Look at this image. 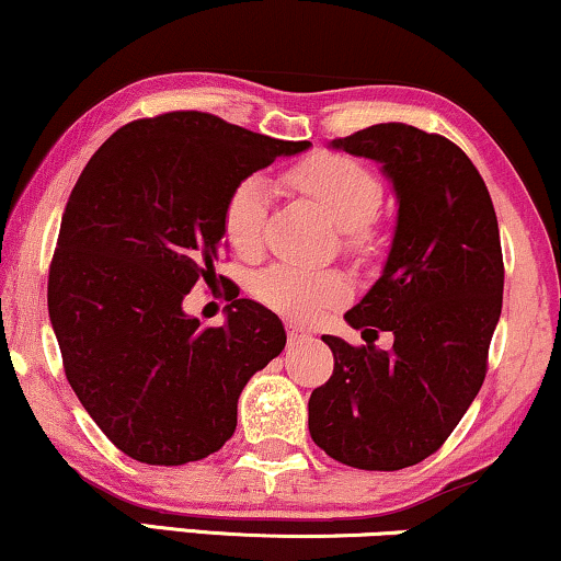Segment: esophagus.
<instances>
[{"instance_id": "esophagus-1", "label": "esophagus", "mask_w": 561, "mask_h": 561, "mask_svg": "<svg viewBox=\"0 0 561 561\" xmlns=\"http://www.w3.org/2000/svg\"><path fill=\"white\" fill-rule=\"evenodd\" d=\"M287 339H289V344H297V342H305V339H308V333H305L297 323H287Z\"/></svg>"}]
</instances>
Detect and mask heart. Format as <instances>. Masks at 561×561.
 <instances>
[{"label":"heart","instance_id":"obj_1","mask_svg":"<svg viewBox=\"0 0 561 561\" xmlns=\"http://www.w3.org/2000/svg\"><path fill=\"white\" fill-rule=\"evenodd\" d=\"M282 183L323 211L333 228L363 243L365 225L380 209V183L365 165L344 154H313L285 170ZM266 228V186L259 175L240 179L222 204V236L232 251L251 256L261 248ZM253 295L276 313L310 321L321 310L344 302L350 279L342 272H308L274 264L253 276Z\"/></svg>","mask_w":561,"mask_h":561}]
</instances>
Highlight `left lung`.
<instances>
[{
	"label": "left lung",
	"mask_w": 561,
	"mask_h": 561,
	"mask_svg": "<svg viewBox=\"0 0 561 561\" xmlns=\"http://www.w3.org/2000/svg\"><path fill=\"white\" fill-rule=\"evenodd\" d=\"M331 147L380 162L393 183V243L380 279L346 310L352 329L394 333V350L323 336L333 375L308 401L318 448L363 471L432 456L486 375L502 313V245L484 179L466 152L409 124H375Z\"/></svg>",
	"instance_id": "8db88e82"
}]
</instances>
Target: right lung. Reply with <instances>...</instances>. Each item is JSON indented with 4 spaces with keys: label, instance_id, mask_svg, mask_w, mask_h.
I'll use <instances>...</instances> for the list:
<instances>
[{
    "label": "right lung",
    "instance_id": "obj_1",
    "mask_svg": "<svg viewBox=\"0 0 561 561\" xmlns=\"http://www.w3.org/2000/svg\"><path fill=\"white\" fill-rule=\"evenodd\" d=\"M308 147L173 111L111 134L77 179L48 316L69 386L129 458L181 466L217 453L245 382L285 350V325L264 305L236 295L225 325L204 329L183 297L215 276L230 188Z\"/></svg>",
    "mask_w": 561,
    "mask_h": 561
}]
</instances>
